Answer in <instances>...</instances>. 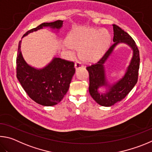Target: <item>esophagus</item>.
<instances>
[{"mask_svg": "<svg viewBox=\"0 0 152 152\" xmlns=\"http://www.w3.org/2000/svg\"><path fill=\"white\" fill-rule=\"evenodd\" d=\"M75 67L76 70H77V69H79L83 67V65L81 62H79V61H77L75 62Z\"/></svg>", "mask_w": 152, "mask_h": 152, "instance_id": "obj_1", "label": "esophagus"}]
</instances>
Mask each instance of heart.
<instances>
[{
  "label": "heart",
  "mask_w": 152,
  "mask_h": 152,
  "mask_svg": "<svg viewBox=\"0 0 152 152\" xmlns=\"http://www.w3.org/2000/svg\"><path fill=\"white\" fill-rule=\"evenodd\" d=\"M110 41L111 34L105 28L79 27L72 31L68 37L69 45L79 49V57L89 62L98 59L107 49Z\"/></svg>",
  "instance_id": "b5f03b06"
}]
</instances>
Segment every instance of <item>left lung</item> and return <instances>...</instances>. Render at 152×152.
<instances>
[{
  "instance_id": "1",
  "label": "left lung",
  "mask_w": 152,
  "mask_h": 152,
  "mask_svg": "<svg viewBox=\"0 0 152 152\" xmlns=\"http://www.w3.org/2000/svg\"><path fill=\"white\" fill-rule=\"evenodd\" d=\"M113 27L114 43L111 45L110 49L96 63L91 64L86 67L89 74V94L98 104L105 107L113 105L126 97L137 83L140 69V52L134 40L119 26L113 25ZM120 42L126 43L132 48L133 57L124 76L116 83L110 86L106 80L103 64L116 45ZM101 86L107 87V92L105 94L99 93L98 89Z\"/></svg>"
}]
</instances>
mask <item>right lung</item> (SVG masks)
Wrapping results in <instances>:
<instances>
[{"label": "right lung", "mask_w": 152, "mask_h": 152, "mask_svg": "<svg viewBox=\"0 0 152 152\" xmlns=\"http://www.w3.org/2000/svg\"><path fill=\"white\" fill-rule=\"evenodd\" d=\"M63 20L44 23L28 31L23 37L43 27L59 29ZM21 41L18 47L17 77L31 99L43 106H53L59 103L66 94L72 77L75 73L74 63L55 57L42 69H35L27 64L20 50Z\"/></svg>", "instance_id": "1"}]
</instances>
